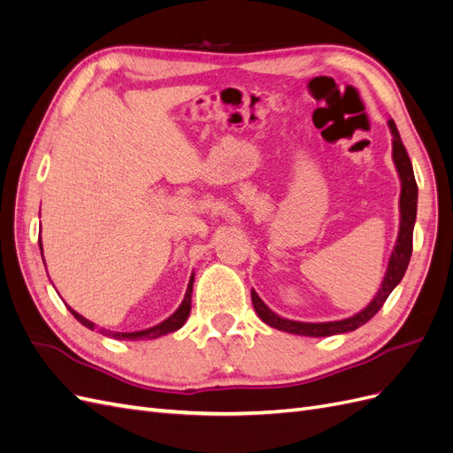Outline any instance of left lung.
I'll return each instance as SVG.
<instances>
[{
  "label": "left lung",
  "mask_w": 453,
  "mask_h": 453,
  "mask_svg": "<svg viewBox=\"0 0 453 453\" xmlns=\"http://www.w3.org/2000/svg\"><path fill=\"white\" fill-rule=\"evenodd\" d=\"M389 128L393 132V160L395 166L399 170L401 175V230H399V240H396L395 251L391 255L389 266L386 272V278L381 281V287L378 295L374 296L372 303H370L363 311H359L353 318L342 319V321H331V323H300V321H291V319H283L280 315L273 313L263 300L258 298L255 291H251V300H253V308L258 313V318L263 319L266 325L278 328V331H285L291 334H300V336H331V334H340V333H349L370 321L378 313V310L386 303L391 291L396 285L401 283L404 272L408 268L410 257H412V236H414V223H416V211H418V183L414 177L412 170V162H410V157L406 153V147L401 140L399 130H396L395 122L389 120Z\"/></svg>",
  "instance_id": "8db88e82"
}]
</instances>
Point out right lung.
<instances>
[{
  "mask_svg": "<svg viewBox=\"0 0 453 453\" xmlns=\"http://www.w3.org/2000/svg\"><path fill=\"white\" fill-rule=\"evenodd\" d=\"M41 245V242H39ZM43 255V253H41ZM193 276H190V281H188V287H187V293H185V298L181 306L177 308V311L173 315H170V318L166 321H162L160 325L157 326H150V328H145V331H138V333H113V331H105V328H100V333L105 334V336H111V338H117V340H149V338H158V336H164L168 333H173L177 331V328L183 326V323L187 321L188 313H190V295H193ZM70 311L73 313V318L81 323L85 325L87 328H94V323L85 319L83 315H79L75 310L70 308Z\"/></svg>",
  "mask_w": 453,
  "mask_h": 453,
  "instance_id": "1",
  "label": "right lung"
}]
</instances>
